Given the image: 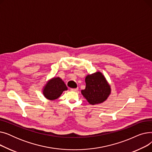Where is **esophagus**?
I'll use <instances>...</instances> for the list:
<instances>
[{
	"label": "esophagus",
	"mask_w": 152,
	"mask_h": 152,
	"mask_svg": "<svg viewBox=\"0 0 152 152\" xmlns=\"http://www.w3.org/2000/svg\"><path fill=\"white\" fill-rule=\"evenodd\" d=\"M71 90L72 91H75V92H76V91H78V88H75V89L72 88V89H71Z\"/></svg>",
	"instance_id": "obj_1"
}]
</instances>
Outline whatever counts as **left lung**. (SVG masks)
Here are the masks:
<instances>
[{
  "label": "left lung",
  "mask_w": 152,
  "mask_h": 152,
  "mask_svg": "<svg viewBox=\"0 0 152 152\" xmlns=\"http://www.w3.org/2000/svg\"><path fill=\"white\" fill-rule=\"evenodd\" d=\"M85 82L86 89L81 91V94L91 105L103 103L111 94L110 86L100 71L87 75Z\"/></svg>",
  "instance_id": "left-lung-1"
}]
</instances>
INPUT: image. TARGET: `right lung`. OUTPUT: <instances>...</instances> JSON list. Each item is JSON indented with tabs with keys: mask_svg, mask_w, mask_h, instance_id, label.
Returning a JSON list of instances; mask_svg holds the SVG:
<instances>
[{
	"mask_svg": "<svg viewBox=\"0 0 152 152\" xmlns=\"http://www.w3.org/2000/svg\"><path fill=\"white\" fill-rule=\"evenodd\" d=\"M68 88L62 79L59 77H53L48 81L44 87L42 92L44 97L50 100L57 99L63 91Z\"/></svg>",
	"mask_w": 152,
	"mask_h": 152,
	"instance_id": "obj_1",
	"label": "right lung"
}]
</instances>
